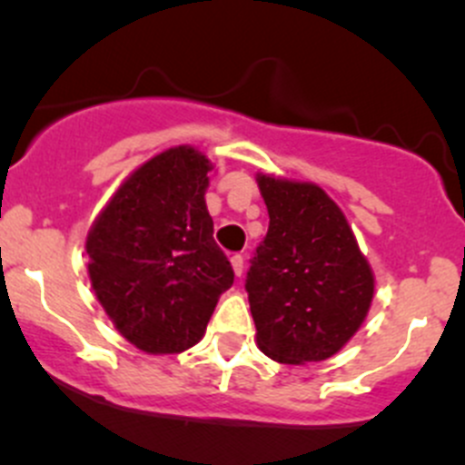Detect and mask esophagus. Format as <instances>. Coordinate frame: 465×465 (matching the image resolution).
Returning a JSON list of instances; mask_svg holds the SVG:
<instances>
[{
    "mask_svg": "<svg viewBox=\"0 0 465 465\" xmlns=\"http://www.w3.org/2000/svg\"><path fill=\"white\" fill-rule=\"evenodd\" d=\"M231 264H232V271H234V275H242L243 272V257L242 255H232L231 257Z\"/></svg>",
    "mask_w": 465,
    "mask_h": 465,
    "instance_id": "1",
    "label": "esophagus"
}]
</instances>
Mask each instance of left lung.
<instances>
[{
    "mask_svg": "<svg viewBox=\"0 0 465 465\" xmlns=\"http://www.w3.org/2000/svg\"><path fill=\"white\" fill-rule=\"evenodd\" d=\"M257 183L271 219L246 272L257 344L286 365L327 361L370 311L371 268L322 188L264 174Z\"/></svg>",
    "mask_w": 465,
    "mask_h": 465,
    "instance_id": "1",
    "label": "left lung"
}]
</instances>
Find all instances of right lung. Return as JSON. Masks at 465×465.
<instances>
[{"label":"right lung","mask_w":465,"mask_h":465,"mask_svg":"<svg viewBox=\"0 0 465 465\" xmlns=\"http://www.w3.org/2000/svg\"><path fill=\"white\" fill-rule=\"evenodd\" d=\"M208 170L194 147L163 152L129 176L89 231L91 286L118 331L147 353L197 344L234 282L205 208Z\"/></svg>","instance_id":"obj_1"}]
</instances>
